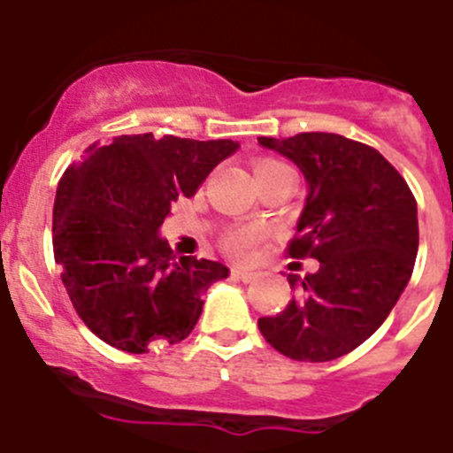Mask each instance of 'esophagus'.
I'll return each instance as SVG.
<instances>
[{
  "label": "esophagus",
  "mask_w": 453,
  "mask_h": 453,
  "mask_svg": "<svg viewBox=\"0 0 453 453\" xmlns=\"http://www.w3.org/2000/svg\"><path fill=\"white\" fill-rule=\"evenodd\" d=\"M232 276H234L236 280H241V282H252L254 278H256V273H254V272H250V269L234 267V269H232Z\"/></svg>",
  "instance_id": "esophagus-1"
}]
</instances>
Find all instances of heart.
<instances>
[{
  "label": "heart",
  "mask_w": 453,
  "mask_h": 453,
  "mask_svg": "<svg viewBox=\"0 0 453 453\" xmlns=\"http://www.w3.org/2000/svg\"><path fill=\"white\" fill-rule=\"evenodd\" d=\"M276 166H280V164L272 162V159H260V162L254 164V175L256 173L269 171V168H276ZM258 236L260 232L256 230V227H234V230L227 232L226 239H223V248H226L227 254L236 256V258H243Z\"/></svg>",
  "instance_id": "heart-1"
}]
</instances>
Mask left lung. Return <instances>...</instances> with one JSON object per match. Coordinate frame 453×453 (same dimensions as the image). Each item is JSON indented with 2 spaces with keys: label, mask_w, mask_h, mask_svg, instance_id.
<instances>
[{
  "label": "left lung",
  "mask_w": 453,
  "mask_h": 453,
  "mask_svg": "<svg viewBox=\"0 0 453 453\" xmlns=\"http://www.w3.org/2000/svg\"><path fill=\"white\" fill-rule=\"evenodd\" d=\"M291 159L307 181L298 239L289 256L319 260L291 273L285 311L258 318L265 340L298 362H331L383 324L408 287L418 252L417 201L403 177L372 146L337 134L258 138Z\"/></svg>",
  "instance_id": "1"
}]
</instances>
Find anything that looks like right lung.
<instances>
[{
  "instance_id": "add662e5",
  "label": "right lung",
  "mask_w": 453,
  "mask_h": 453,
  "mask_svg": "<svg viewBox=\"0 0 453 453\" xmlns=\"http://www.w3.org/2000/svg\"><path fill=\"white\" fill-rule=\"evenodd\" d=\"M234 140L153 134L94 142L85 162L63 173L52 212L54 260L76 313L96 337L142 355L186 340L203 296L230 269L180 256L159 230L177 197L197 193Z\"/></svg>"
}]
</instances>
